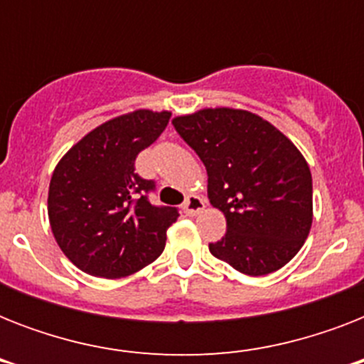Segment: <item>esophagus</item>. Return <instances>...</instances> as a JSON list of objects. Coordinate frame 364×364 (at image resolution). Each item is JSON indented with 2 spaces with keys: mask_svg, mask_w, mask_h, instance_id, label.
I'll return each instance as SVG.
<instances>
[{
  "mask_svg": "<svg viewBox=\"0 0 364 364\" xmlns=\"http://www.w3.org/2000/svg\"><path fill=\"white\" fill-rule=\"evenodd\" d=\"M204 208H205L204 198H200V196H196V194L187 196L185 204H183V211H185L187 215H198L200 211L204 210Z\"/></svg>",
  "mask_w": 364,
  "mask_h": 364,
  "instance_id": "obj_1",
  "label": "esophagus"
}]
</instances>
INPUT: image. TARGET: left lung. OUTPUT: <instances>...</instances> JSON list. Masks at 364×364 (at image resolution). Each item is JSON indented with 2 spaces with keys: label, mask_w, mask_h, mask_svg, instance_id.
I'll return each instance as SVG.
<instances>
[{
  "label": "left lung",
  "mask_w": 364,
  "mask_h": 364,
  "mask_svg": "<svg viewBox=\"0 0 364 364\" xmlns=\"http://www.w3.org/2000/svg\"><path fill=\"white\" fill-rule=\"evenodd\" d=\"M171 124L208 170V198L227 219L213 257L247 276L285 266L311 228V173L299 149L251 111L215 107Z\"/></svg>",
  "instance_id": "8db88e82"
}]
</instances>
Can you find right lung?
<instances>
[{"mask_svg": "<svg viewBox=\"0 0 364 364\" xmlns=\"http://www.w3.org/2000/svg\"><path fill=\"white\" fill-rule=\"evenodd\" d=\"M170 111L137 109L88 132L62 156L48 185V221L64 255L90 276H130L160 257L176 208L153 205L154 181L136 156L168 126Z\"/></svg>", "mask_w": 364, "mask_h": 364, "instance_id": "right-lung-1", "label": "right lung"}]
</instances>
